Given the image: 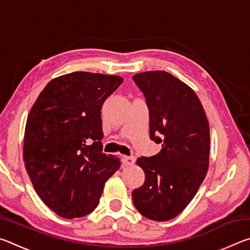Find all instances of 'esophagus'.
<instances>
[{"mask_svg": "<svg viewBox=\"0 0 250 250\" xmlns=\"http://www.w3.org/2000/svg\"><path fill=\"white\" fill-rule=\"evenodd\" d=\"M135 162V159L134 156H122V163L125 164V166L129 167V166H133Z\"/></svg>", "mask_w": 250, "mask_h": 250, "instance_id": "1", "label": "esophagus"}]
</instances>
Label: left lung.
<instances>
[{"instance_id": "8db88e82", "label": "left lung", "mask_w": 250, "mask_h": 250, "mask_svg": "<svg viewBox=\"0 0 250 250\" xmlns=\"http://www.w3.org/2000/svg\"><path fill=\"white\" fill-rule=\"evenodd\" d=\"M132 78L149 108L151 140L162 145L156 155L137 160L146 181L132 201L145 217L168 221L189 204L208 170L209 125L195 92L173 75L155 70Z\"/></svg>"}]
</instances>
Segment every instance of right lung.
I'll list each match as a JSON object with an SVG mask.
<instances>
[{"label":"right lung","mask_w":250,"mask_h":250,"mask_svg":"<svg viewBox=\"0 0 250 250\" xmlns=\"http://www.w3.org/2000/svg\"><path fill=\"white\" fill-rule=\"evenodd\" d=\"M119 76L86 71L47 83L28 113L23 159L34 188L64 218L83 217L99 204L120 160L103 152L101 107Z\"/></svg>","instance_id":"add662e5"}]
</instances>
